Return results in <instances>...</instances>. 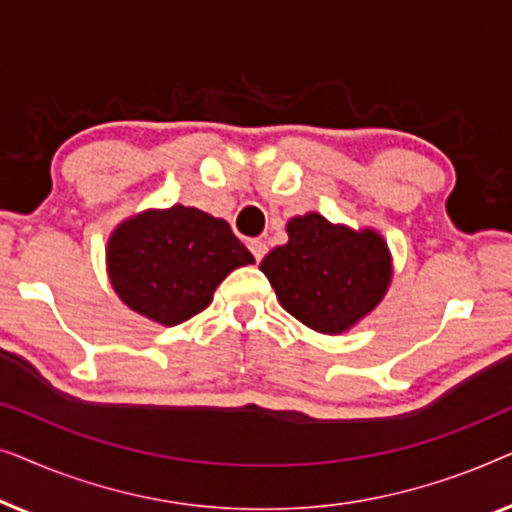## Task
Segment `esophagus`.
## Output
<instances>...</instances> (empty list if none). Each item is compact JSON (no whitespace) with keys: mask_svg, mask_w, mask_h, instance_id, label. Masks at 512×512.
<instances>
[{"mask_svg":"<svg viewBox=\"0 0 512 512\" xmlns=\"http://www.w3.org/2000/svg\"><path fill=\"white\" fill-rule=\"evenodd\" d=\"M249 249H251V254H254L256 261H263L265 254H268V244H265L263 240H251Z\"/></svg>","mask_w":512,"mask_h":512,"instance_id":"esophagus-1","label":"esophagus"}]
</instances>
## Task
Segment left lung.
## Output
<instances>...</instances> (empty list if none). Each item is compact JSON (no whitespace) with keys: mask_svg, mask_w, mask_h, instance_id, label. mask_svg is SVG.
<instances>
[{"mask_svg":"<svg viewBox=\"0 0 512 512\" xmlns=\"http://www.w3.org/2000/svg\"><path fill=\"white\" fill-rule=\"evenodd\" d=\"M286 233L289 242L263 258L261 272L298 321L319 333H342L380 303L391 282L380 235L333 226L321 214L296 216Z\"/></svg>","mask_w":512,"mask_h":512,"instance_id":"8db88e82","label":"left lung"}]
</instances>
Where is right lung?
<instances>
[{
	"label": "right lung",
	"mask_w": 512,
	"mask_h": 512,
	"mask_svg": "<svg viewBox=\"0 0 512 512\" xmlns=\"http://www.w3.org/2000/svg\"><path fill=\"white\" fill-rule=\"evenodd\" d=\"M254 263L223 219L174 205L121 223L107 247L118 298L142 317L177 326L212 303L216 286Z\"/></svg>",
	"instance_id": "obj_1"
}]
</instances>
